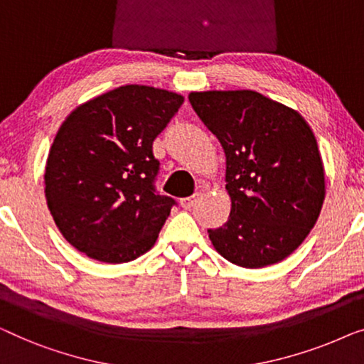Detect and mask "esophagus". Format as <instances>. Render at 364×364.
Returning <instances> with one entry per match:
<instances>
[{
	"instance_id": "obj_1",
	"label": "esophagus",
	"mask_w": 364,
	"mask_h": 364,
	"mask_svg": "<svg viewBox=\"0 0 364 364\" xmlns=\"http://www.w3.org/2000/svg\"><path fill=\"white\" fill-rule=\"evenodd\" d=\"M198 201H199V193H194L193 196L183 198L181 201H180V204H181V208H184V209H191Z\"/></svg>"
}]
</instances>
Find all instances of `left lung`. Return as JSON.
Segmentation results:
<instances>
[{
  "label": "left lung",
  "mask_w": 364,
  "mask_h": 364,
  "mask_svg": "<svg viewBox=\"0 0 364 364\" xmlns=\"http://www.w3.org/2000/svg\"><path fill=\"white\" fill-rule=\"evenodd\" d=\"M188 99L226 155L231 214L208 231L214 249L244 269L289 257L314 229L326 194L310 125L255 90L191 92Z\"/></svg>",
  "instance_id": "obj_1"
}]
</instances>
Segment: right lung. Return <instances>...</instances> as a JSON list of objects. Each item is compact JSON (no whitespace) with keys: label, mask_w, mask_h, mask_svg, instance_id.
Wrapping results in <instances>:
<instances>
[{"label":"right lung","mask_w":364,"mask_h":364,"mask_svg":"<svg viewBox=\"0 0 364 364\" xmlns=\"http://www.w3.org/2000/svg\"><path fill=\"white\" fill-rule=\"evenodd\" d=\"M184 97L150 85H122L65 117L50 146L44 194L55 226L87 257L130 262L155 245L171 198L155 193L153 140Z\"/></svg>","instance_id":"add662e5"}]
</instances>
